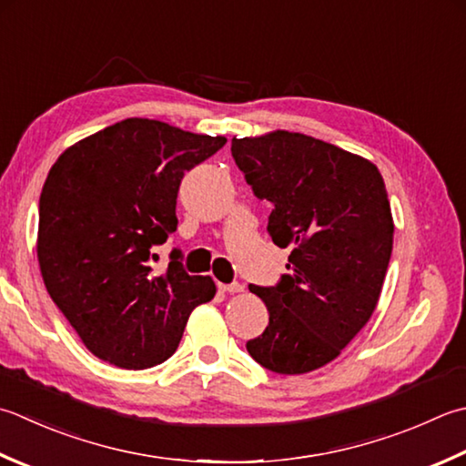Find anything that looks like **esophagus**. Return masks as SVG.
I'll return each mask as SVG.
<instances>
[{
	"label": "esophagus",
	"instance_id": "1",
	"mask_svg": "<svg viewBox=\"0 0 466 466\" xmlns=\"http://www.w3.org/2000/svg\"><path fill=\"white\" fill-rule=\"evenodd\" d=\"M218 289H220L222 290V293H230V295H236V293H242V285H240V282H230V285H222V282H220V285H218Z\"/></svg>",
	"mask_w": 466,
	"mask_h": 466
}]
</instances>
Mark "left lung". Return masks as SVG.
Segmentation results:
<instances>
[{"label": "left lung", "instance_id": "8db88e82", "mask_svg": "<svg viewBox=\"0 0 466 466\" xmlns=\"http://www.w3.org/2000/svg\"><path fill=\"white\" fill-rule=\"evenodd\" d=\"M232 157L254 196L272 204V242L293 246L275 287H248L268 327L246 350L285 376L323 368L378 305L394 242L384 179L368 159L303 133L232 139Z\"/></svg>", "mask_w": 466, "mask_h": 466}]
</instances>
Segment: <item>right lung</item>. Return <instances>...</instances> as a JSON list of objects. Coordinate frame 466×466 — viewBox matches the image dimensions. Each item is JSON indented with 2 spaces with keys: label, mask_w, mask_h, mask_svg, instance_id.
Returning <instances> with one entry per match:
<instances>
[{
  "label": "right lung",
  "mask_w": 466,
  "mask_h": 466,
  "mask_svg": "<svg viewBox=\"0 0 466 466\" xmlns=\"http://www.w3.org/2000/svg\"><path fill=\"white\" fill-rule=\"evenodd\" d=\"M224 137L125 118L72 145L40 196L38 260L54 303L98 360L125 370L171 358L189 313L216 295L209 277L186 272L173 248L151 268L153 246L177 230L186 171L224 147Z\"/></svg>",
  "instance_id": "obj_1"
}]
</instances>
